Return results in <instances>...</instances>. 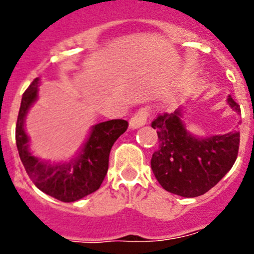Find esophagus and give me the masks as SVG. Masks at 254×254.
Segmentation results:
<instances>
[{"label": "esophagus", "mask_w": 254, "mask_h": 254, "mask_svg": "<svg viewBox=\"0 0 254 254\" xmlns=\"http://www.w3.org/2000/svg\"><path fill=\"white\" fill-rule=\"evenodd\" d=\"M149 116V109L148 108H141L139 109L136 113L134 114L131 119H130L129 124L131 129H138V127H143L146 124V120H148Z\"/></svg>", "instance_id": "esophagus-1"}]
</instances>
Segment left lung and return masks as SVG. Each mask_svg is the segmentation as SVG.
<instances>
[{
	"instance_id": "left-lung-1",
	"label": "left lung",
	"mask_w": 254,
	"mask_h": 254,
	"mask_svg": "<svg viewBox=\"0 0 254 254\" xmlns=\"http://www.w3.org/2000/svg\"><path fill=\"white\" fill-rule=\"evenodd\" d=\"M228 105L241 113L229 95ZM159 138V148L151 156V169L165 190L194 198L207 193L231 170L238 155L239 132L209 138L191 135L182 122V109L162 114L151 123Z\"/></svg>"
}]
</instances>
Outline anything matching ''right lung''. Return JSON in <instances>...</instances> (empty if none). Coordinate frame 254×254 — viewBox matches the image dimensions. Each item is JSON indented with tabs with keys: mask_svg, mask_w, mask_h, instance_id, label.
Listing matches in <instances>:
<instances>
[{
	"mask_svg": "<svg viewBox=\"0 0 254 254\" xmlns=\"http://www.w3.org/2000/svg\"><path fill=\"white\" fill-rule=\"evenodd\" d=\"M40 79L36 77L23 92L16 124V145L26 173L41 191L61 202H76L100 188L108 173L109 154L114 143L127 129L123 119L99 123L91 127L89 138L75 159L51 164L42 162L30 151L25 119L37 100Z\"/></svg>",
	"mask_w": 254,
	"mask_h": 254,
	"instance_id": "add662e5",
	"label": "right lung"
}]
</instances>
